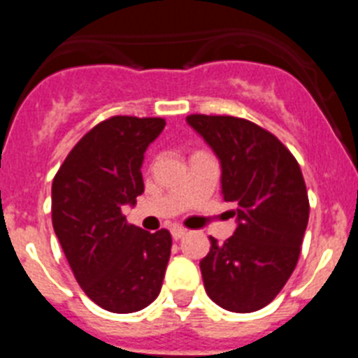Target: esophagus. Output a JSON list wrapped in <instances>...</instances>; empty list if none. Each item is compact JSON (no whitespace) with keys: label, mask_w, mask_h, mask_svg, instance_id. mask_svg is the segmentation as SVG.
I'll return each mask as SVG.
<instances>
[{"label":"esophagus","mask_w":358,"mask_h":358,"mask_svg":"<svg viewBox=\"0 0 358 358\" xmlns=\"http://www.w3.org/2000/svg\"><path fill=\"white\" fill-rule=\"evenodd\" d=\"M170 233H172L173 240H181L182 236L186 235V229H185V227H181V226H173L172 229H170Z\"/></svg>","instance_id":"obj_1"}]
</instances>
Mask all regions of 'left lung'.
Here are the masks:
<instances>
[{
    "label": "left lung",
    "instance_id": "8db88e82",
    "mask_svg": "<svg viewBox=\"0 0 358 358\" xmlns=\"http://www.w3.org/2000/svg\"><path fill=\"white\" fill-rule=\"evenodd\" d=\"M186 120L220 159L224 201L238 218L224 243L210 236V252L201 260L204 289L229 312H256L280 294L299 260L310 213L301 169L273 132L249 120Z\"/></svg>",
    "mask_w": 358,
    "mask_h": 358
}]
</instances>
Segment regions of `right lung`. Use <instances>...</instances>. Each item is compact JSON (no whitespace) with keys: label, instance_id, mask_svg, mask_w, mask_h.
<instances>
[{"label":"right lung","instance_id":"add662e5","mask_svg":"<svg viewBox=\"0 0 358 358\" xmlns=\"http://www.w3.org/2000/svg\"><path fill=\"white\" fill-rule=\"evenodd\" d=\"M164 118L110 116L82 136L52 185V222L73 276L103 310L131 314L159 296L169 229L148 233L122 208L143 194L141 163Z\"/></svg>","mask_w":358,"mask_h":358}]
</instances>
